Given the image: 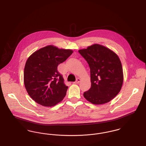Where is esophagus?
<instances>
[{
    "mask_svg": "<svg viewBox=\"0 0 146 146\" xmlns=\"http://www.w3.org/2000/svg\"><path fill=\"white\" fill-rule=\"evenodd\" d=\"M80 82V78H77V80H76V81L75 82H74V84H78Z\"/></svg>",
    "mask_w": 146,
    "mask_h": 146,
    "instance_id": "esophagus-1",
    "label": "esophagus"
}]
</instances>
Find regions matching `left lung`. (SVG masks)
Returning a JSON list of instances; mask_svg holds the SVG:
<instances>
[{
	"label": "left lung",
	"instance_id": "obj_1",
	"mask_svg": "<svg viewBox=\"0 0 146 146\" xmlns=\"http://www.w3.org/2000/svg\"><path fill=\"white\" fill-rule=\"evenodd\" d=\"M78 52L85 58L90 69L91 88L83 96L95 105L110 102L120 92L123 74L117 54L109 48L93 44Z\"/></svg>",
	"mask_w": 146,
	"mask_h": 146
}]
</instances>
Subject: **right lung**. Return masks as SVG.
Returning a JSON list of instances; mask_svg holds the SVG:
<instances>
[{"label": "right lung", "mask_w": 146, "mask_h": 146, "mask_svg": "<svg viewBox=\"0 0 146 146\" xmlns=\"http://www.w3.org/2000/svg\"><path fill=\"white\" fill-rule=\"evenodd\" d=\"M73 52L72 50L48 45L34 52L27 58L24 72V86L36 103L51 107L63 100L68 86L57 67Z\"/></svg>", "instance_id": "add662e5"}]
</instances>
